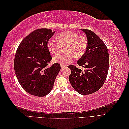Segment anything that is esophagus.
I'll use <instances>...</instances> for the list:
<instances>
[{"instance_id": "obj_1", "label": "esophagus", "mask_w": 129, "mask_h": 129, "mask_svg": "<svg viewBox=\"0 0 129 129\" xmlns=\"http://www.w3.org/2000/svg\"><path fill=\"white\" fill-rule=\"evenodd\" d=\"M65 67H66V65L63 64H61V68L62 69V68H64Z\"/></svg>"}]
</instances>
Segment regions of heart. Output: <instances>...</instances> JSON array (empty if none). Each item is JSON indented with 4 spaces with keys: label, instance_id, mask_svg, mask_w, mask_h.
<instances>
[{
    "label": "heart",
    "instance_id": "heart-1",
    "mask_svg": "<svg viewBox=\"0 0 129 129\" xmlns=\"http://www.w3.org/2000/svg\"><path fill=\"white\" fill-rule=\"evenodd\" d=\"M67 44L64 53H60L53 57V61L61 64H68L75 57L79 58L86 52L88 42L87 38L72 31H65L57 37V40L50 39L47 42V47L50 53L55 55L60 51L61 46Z\"/></svg>",
    "mask_w": 129,
    "mask_h": 129
}]
</instances>
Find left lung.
Wrapping results in <instances>:
<instances>
[{"instance_id":"8db88e82","label":"left lung","mask_w":129,"mask_h":129,"mask_svg":"<svg viewBox=\"0 0 129 129\" xmlns=\"http://www.w3.org/2000/svg\"><path fill=\"white\" fill-rule=\"evenodd\" d=\"M86 34L88 42L84 55L77 62L84 70L76 66L68 67L71 70L69 80L75 90L81 95L94 93L102 87L106 80L109 66L107 47L99 36L92 31L81 29Z\"/></svg>"}]
</instances>
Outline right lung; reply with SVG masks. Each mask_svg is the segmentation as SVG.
<instances>
[{"instance_id":"1","label":"right lung","mask_w":129,"mask_h":129,"mask_svg":"<svg viewBox=\"0 0 129 129\" xmlns=\"http://www.w3.org/2000/svg\"><path fill=\"white\" fill-rule=\"evenodd\" d=\"M55 32L41 28L28 35L19 45L14 68L19 83L30 95L44 97L52 90L60 64L49 63L52 60L47 42Z\"/></svg>"}]
</instances>
